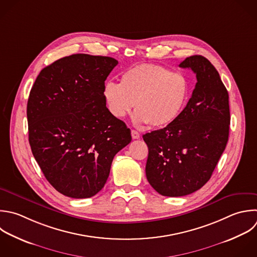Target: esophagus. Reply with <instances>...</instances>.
Masks as SVG:
<instances>
[{
  "instance_id": "34e87169",
  "label": "esophagus",
  "mask_w": 257,
  "mask_h": 257,
  "mask_svg": "<svg viewBox=\"0 0 257 257\" xmlns=\"http://www.w3.org/2000/svg\"><path fill=\"white\" fill-rule=\"evenodd\" d=\"M132 138H133L134 140L140 139V134H139V132H137V131H135V130H132Z\"/></svg>"
}]
</instances>
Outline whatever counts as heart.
Returning <instances> with one entry per match:
<instances>
[{"instance_id": "b5f03b06", "label": "heart", "mask_w": 257, "mask_h": 257, "mask_svg": "<svg viewBox=\"0 0 257 257\" xmlns=\"http://www.w3.org/2000/svg\"><path fill=\"white\" fill-rule=\"evenodd\" d=\"M190 81L182 72L154 63H142L125 70L120 84L107 80L102 96L105 105L116 118L125 116L135 106L137 123L164 127L182 113L190 95Z\"/></svg>"}]
</instances>
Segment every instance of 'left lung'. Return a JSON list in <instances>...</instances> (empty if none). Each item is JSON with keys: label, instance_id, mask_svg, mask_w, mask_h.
<instances>
[{"label": "left lung", "instance_id": "left-lung-1", "mask_svg": "<svg viewBox=\"0 0 257 257\" xmlns=\"http://www.w3.org/2000/svg\"><path fill=\"white\" fill-rule=\"evenodd\" d=\"M179 66L196 74L191 98L174 122L143 136L149 148L147 179L168 197L189 195L209 181L227 145L230 124L228 91L211 62L194 55Z\"/></svg>", "mask_w": 257, "mask_h": 257}]
</instances>
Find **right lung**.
I'll list each match as a JSON object with an SVG mask.
<instances>
[{
    "label": "right lung",
    "instance_id": "1",
    "mask_svg": "<svg viewBox=\"0 0 257 257\" xmlns=\"http://www.w3.org/2000/svg\"><path fill=\"white\" fill-rule=\"evenodd\" d=\"M118 61L73 54L41 70L27 104L29 143L47 181L61 194L90 198L105 185L131 130L108 111L102 88Z\"/></svg>",
    "mask_w": 257,
    "mask_h": 257
}]
</instances>
